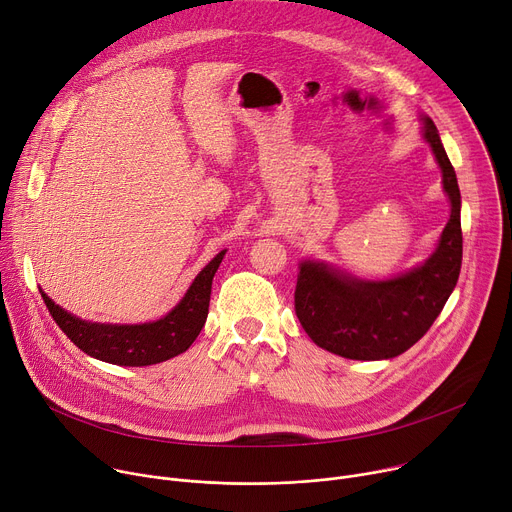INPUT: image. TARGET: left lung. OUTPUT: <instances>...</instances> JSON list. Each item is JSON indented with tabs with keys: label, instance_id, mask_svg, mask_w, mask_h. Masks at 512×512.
<instances>
[{
	"label": "left lung",
	"instance_id": "obj_1",
	"mask_svg": "<svg viewBox=\"0 0 512 512\" xmlns=\"http://www.w3.org/2000/svg\"><path fill=\"white\" fill-rule=\"evenodd\" d=\"M443 171L451 216L437 251L388 282H361L324 263L304 261L294 292L302 329L322 349L347 359H390L410 349L441 314L461 269L459 185L437 126L425 118V134Z\"/></svg>",
	"mask_w": 512,
	"mask_h": 512
}]
</instances>
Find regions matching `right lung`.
Listing matches in <instances>:
<instances>
[{
	"mask_svg": "<svg viewBox=\"0 0 512 512\" xmlns=\"http://www.w3.org/2000/svg\"><path fill=\"white\" fill-rule=\"evenodd\" d=\"M226 251H220L194 280L181 302L161 320L147 324H96L71 316L59 308L42 292V300L49 308L59 329L83 353L114 365H153L167 361L196 341L200 335L210 304L212 277Z\"/></svg>",
	"mask_w": 512,
	"mask_h": 512,
	"instance_id": "add662e5",
	"label": "right lung"
}]
</instances>
